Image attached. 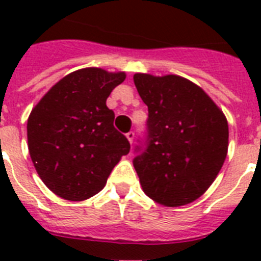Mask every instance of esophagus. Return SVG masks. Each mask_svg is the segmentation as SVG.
<instances>
[{"instance_id":"obj_1","label":"esophagus","mask_w":261,"mask_h":261,"mask_svg":"<svg viewBox=\"0 0 261 261\" xmlns=\"http://www.w3.org/2000/svg\"><path fill=\"white\" fill-rule=\"evenodd\" d=\"M126 137H127V139L130 141V143H133V141H134V137H135V133L134 131H128V133L126 134Z\"/></svg>"}]
</instances>
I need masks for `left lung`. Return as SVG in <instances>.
I'll list each match as a JSON object with an SVG mask.
<instances>
[{
	"label": "left lung",
	"mask_w": 261,
	"mask_h": 261,
	"mask_svg": "<svg viewBox=\"0 0 261 261\" xmlns=\"http://www.w3.org/2000/svg\"><path fill=\"white\" fill-rule=\"evenodd\" d=\"M134 84L149 111L133 160L143 192L168 207L194 202L226 159L225 115L202 88L178 75L137 73Z\"/></svg>",
	"instance_id": "obj_1"
}]
</instances>
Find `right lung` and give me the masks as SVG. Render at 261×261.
Segmentation results:
<instances>
[{"mask_svg": "<svg viewBox=\"0 0 261 261\" xmlns=\"http://www.w3.org/2000/svg\"><path fill=\"white\" fill-rule=\"evenodd\" d=\"M126 79L87 67L63 77L31 112L28 149L35 169L55 195L85 200L104 188L130 142L114 127L107 97Z\"/></svg>", "mask_w": 261, "mask_h": 261, "instance_id": "1", "label": "right lung"}]
</instances>
